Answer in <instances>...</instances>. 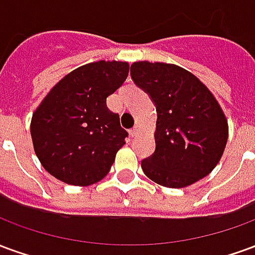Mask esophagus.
Instances as JSON below:
<instances>
[{"mask_svg":"<svg viewBox=\"0 0 255 255\" xmlns=\"http://www.w3.org/2000/svg\"><path fill=\"white\" fill-rule=\"evenodd\" d=\"M138 132H139L138 127H133V128H131V129H129V135H131V136H135V135H138Z\"/></svg>","mask_w":255,"mask_h":255,"instance_id":"obj_1","label":"esophagus"}]
</instances>
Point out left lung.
Wrapping results in <instances>:
<instances>
[{"label":"left lung","mask_w":255,"mask_h":255,"mask_svg":"<svg viewBox=\"0 0 255 255\" xmlns=\"http://www.w3.org/2000/svg\"><path fill=\"white\" fill-rule=\"evenodd\" d=\"M131 76L155 104V151L142 161L160 186L183 188L208 176L228 140V120L212 91L176 64L135 61Z\"/></svg>","instance_id":"8db88e82"}]
</instances>
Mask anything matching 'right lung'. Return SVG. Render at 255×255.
I'll return each mask as SVG.
<instances>
[{
	"instance_id": "obj_1",
	"label": "right lung",
	"mask_w": 255,
	"mask_h": 255,
	"mask_svg": "<svg viewBox=\"0 0 255 255\" xmlns=\"http://www.w3.org/2000/svg\"><path fill=\"white\" fill-rule=\"evenodd\" d=\"M127 61L84 64L54 84L31 119V138L42 166L72 186H90L109 173L127 131L106 98L127 79Z\"/></svg>"
}]
</instances>
